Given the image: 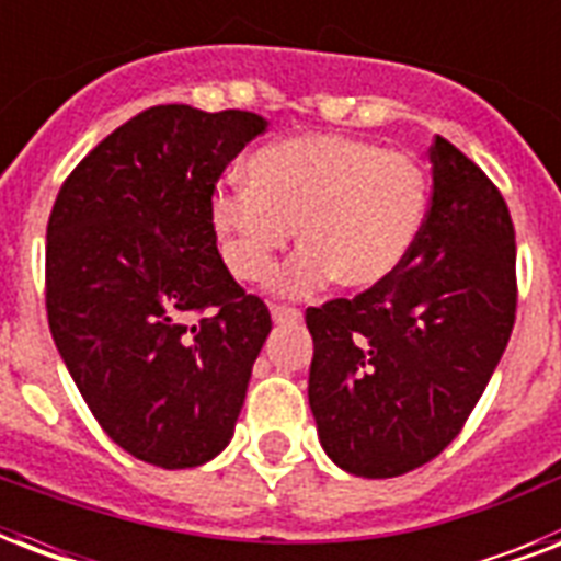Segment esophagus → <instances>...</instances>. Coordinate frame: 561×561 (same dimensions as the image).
Listing matches in <instances>:
<instances>
[{"mask_svg": "<svg viewBox=\"0 0 561 561\" xmlns=\"http://www.w3.org/2000/svg\"><path fill=\"white\" fill-rule=\"evenodd\" d=\"M271 317L273 323H299L302 320V311H297V308H288V306H273L271 308Z\"/></svg>", "mask_w": 561, "mask_h": 561, "instance_id": "esophagus-1", "label": "esophagus"}]
</instances>
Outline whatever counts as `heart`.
Returning a JSON list of instances; mask_svg holds the SVG:
<instances>
[{
    "mask_svg": "<svg viewBox=\"0 0 561 561\" xmlns=\"http://www.w3.org/2000/svg\"><path fill=\"white\" fill-rule=\"evenodd\" d=\"M425 209L427 178L410 153L306 134L255 151L247 183L211 192L209 220L236 279L262 282L297 229L302 250L276 276V290L308 294L337 279L364 294L408 262Z\"/></svg>",
    "mask_w": 561,
    "mask_h": 561,
    "instance_id": "heart-1",
    "label": "heart"
}]
</instances>
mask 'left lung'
I'll return each instance as SVG.
<instances>
[{
  "mask_svg": "<svg viewBox=\"0 0 561 561\" xmlns=\"http://www.w3.org/2000/svg\"><path fill=\"white\" fill-rule=\"evenodd\" d=\"M431 209L381 288L308 308V404L323 451L358 478H399L460 434L515 323V229L474 162L436 136Z\"/></svg>",
  "mask_w": 561,
  "mask_h": 561,
  "instance_id": "obj_1",
  "label": "left lung"
}]
</instances>
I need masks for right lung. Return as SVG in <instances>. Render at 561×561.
<instances>
[{
	"instance_id": "add662e5",
	"label": "right lung",
	"mask_w": 561,
	"mask_h": 561,
	"mask_svg": "<svg viewBox=\"0 0 561 561\" xmlns=\"http://www.w3.org/2000/svg\"><path fill=\"white\" fill-rule=\"evenodd\" d=\"M264 130L247 110H145L83 157L48 218L57 352L110 439L160 469L227 448L271 334L209 220L218 178Z\"/></svg>"
}]
</instances>
